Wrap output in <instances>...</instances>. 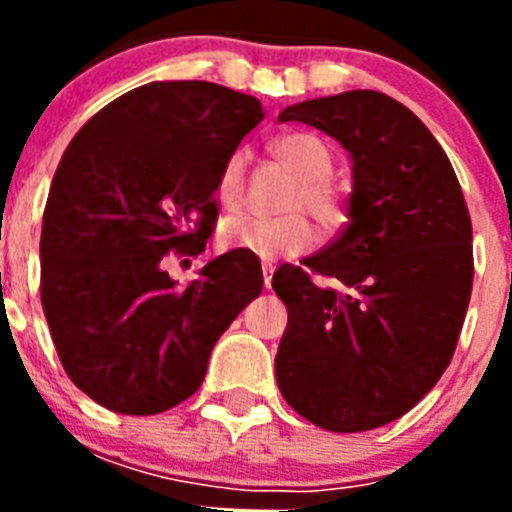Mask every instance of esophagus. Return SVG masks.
I'll list each match as a JSON object with an SVG mask.
<instances>
[{
    "mask_svg": "<svg viewBox=\"0 0 512 512\" xmlns=\"http://www.w3.org/2000/svg\"><path fill=\"white\" fill-rule=\"evenodd\" d=\"M261 271H264V287H271V274H274V266L271 264H261Z\"/></svg>",
    "mask_w": 512,
    "mask_h": 512,
    "instance_id": "esophagus-1",
    "label": "esophagus"
}]
</instances>
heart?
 <instances>
[{
  "label": "heart",
  "instance_id": "heart-1",
  "mask_svg": "<svg viewBox=\"0 0 512 512\" xmlns=\"http://www.w3.org/2000/svg\"><path fill=\"white\" fill-rule=\"evenodd\" d=\"M271 153L300 179L289 194L287 210H307L320 228H338L343 220V200L338 189L328 182L333 156L323 140L312 133H284L271 143ZM243 189L246 153L233 151L217 176V202L225 210H238L243 205ZM217 238L225 248L246 251L261 261H277L310 251L315 243V228L302 212H287L279 217L235 215L220 225Z\"/></svg>",
  "mask_w": 512,
  "mask_h": 512
}]
</instances>
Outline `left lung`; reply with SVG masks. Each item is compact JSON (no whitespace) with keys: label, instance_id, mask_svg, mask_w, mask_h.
Instances as JSON below:
<instances>
[{"label":"left lung","instance_id":"obj_1","mask_svg":"<svg viewBox=\"0 0 512 512\" xmlns=\"http://www.w3.org/2000/svg\"><path fill=\"white\" fill-rule=\"evenodd\" d=\"M323 130L351 158L348 223L271 287L287 305L277 351L284 400L333 433L387 425L446 372L472 295V220L451 161L397 99L372 89L279 112Z\"/></svg>","mask_w":512,"mask_h":512}]
</instances>
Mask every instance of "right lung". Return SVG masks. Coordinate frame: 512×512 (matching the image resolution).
<instances>
[{
	"mask_svg": "<svg viewBox=\"0 0 512 512\" xmlns=\"http://www.w3.org/2000/svg\"><path fill=\"white\" fill-rule=\"evenodd\" d=\"M264 120L212 81H151L74 135L40 233V300L71 382L102 408L156 415L200 390L212 348L261 295L246 251L179 287L166 253L205 251L225 158Z\"/></svg>",
	"mask_w": 512,
	"mask_h": 512,
	"instance_id": "add662e5",
	"label": "right lung"
}]
</instances>
